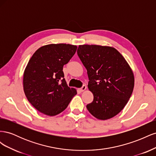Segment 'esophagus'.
Listing matches in <instances>:
<instances>
[{
  "label": "esophagus",
  "mask_w": 156,
  "mask_h": 156,
  "mask_svg": "<svg viewBox=\"0 0 156 156\" xmlns=\"http://www.w3.org/2000/svg\"><path fill=\"white\" fill-rule=\"evenodd\" d=\"M86 89H87V86L86 85H83V87L81 88H80V91L84 92V90H86Z\"/></svg>",
  "instance_id": "1"
}]
</instances>
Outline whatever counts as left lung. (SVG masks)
<instances>
[{"mask_svg": "<svg viewBox=\"0 0 156 156\" xmlns=\"http://www.w3.org/2000/svg\"><path fill=\"white\" fill-rule=\"evenodd\" d=\"M77 55L87 70L88 88L94 100L88 111L99 120L111 119L123 109L134 87L133 73L119 51L112 47L79 45Z\"/></svg>", "mask_w": 156, "mask_h": 156, "instance_id": "8db88e82", "label": "left lung"}]
</instances>
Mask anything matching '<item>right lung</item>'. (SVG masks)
<instances>
[{
    "label": "right lung",
    "instance_id": "right-lung-1",
    "mask_svg": "<svg viewBox=\"0 0 156 156\" xmlns=\"http://www.w3.org/2000/svg\"><path fill=\"white\" fill-rule=\"evenodd\" d=\"M76 45L58 44L41 47L33 54L23 75V89L35 108L48 116L64 111L77 90L69 88L63 72L77 51Z\"/></svg>",
    "mask_w": 156,
    "mask_h": 156
}]
</instances>
